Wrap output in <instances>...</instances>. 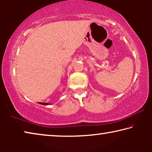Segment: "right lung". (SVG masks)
<instances>
[{
	"mask_svg": "<svg viewBox=\"0 0 152 152\" xmlns=\"http://www.w3.org/2000/svg\"><path fill=\"white\" fill-rule=\"evenodd\" d=\"M42 104H45V105L46 104H48V103H45V102H42Z\"/></svg>",
	"mask_w": 152,
	"mask_h": 152,
	"instance_id": "obj_1",
	"label": "right lung"
}]
</instances>
